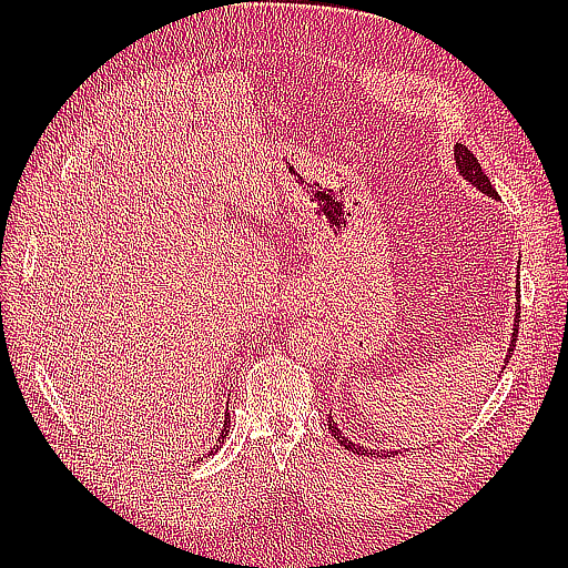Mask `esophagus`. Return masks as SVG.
<instances>
[{
  "label": "esophagus",
  "mask_w": 568,
  "mask_h": 568,
  "mask_svg": "<svg viewBox=\"0 0 568 568\" xmlns=\"http://www.w3.org/2000/svg\"><path fill=\"white\" fill-rule=\"evenodd\" d=\"M305 307H307V295L303 291H295V293H291V297L285 300L287 315H297V312H303Z\"/></svg>",
  "instance_id": "esophagus-1"
}]
</instances>
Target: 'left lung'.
<instances>
[{
    "instance_id": "1",
    "label": "left lung",
    "mask_w": 568,
    "mask_h": 568,
    "mask_svg": "<svg viewBox=\"0 0 568 568\" xmlns=\"http://www.w3.org/2000/svg\"><path fill=\"white\" fill-rule=\"evenodd\" d=\"M454 155H456V165H458V173L464 175V180H468L470 185H476L480 192H486V195H490V197H496L498 200V192H496V187L490 185V180H488V175L480 171V163L476 161V155L470 153L464 143H456L454 146ZM520 305H517V312H515V324H513V342H510V348H508V356H505V361L503 364L508 366V361H510V354L515 352V342H517V327H520ZM505 366H503V371H505ZM329 422V432L334 434V439L339 442L344 449H348V452H354V454H361V456H376V452H371V449H366V446H358V444H354V442H348L344 434L336 429V425L332 422V417L327 419ZM381 454H385V452H381ZM378 454V456H381ZM388 454H397V452H388ZM385 454V456H388Z\"/></svg>"
}]
</instances>
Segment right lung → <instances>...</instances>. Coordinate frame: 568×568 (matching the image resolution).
I'll return each instance as SVG.
<instances>
[{
    "mask_svg": "<svg viewBox=\"0 0 568 568\" xmlns=\"http://www.w3.org/2000/svg\"><path fill=\"white\" fill-rule=\"evenodd\" d=\"M226 432H229V415H226V419H224V427H222V434H220V444L224 442V437H226Z\"/></svg>",
    "mask_w": 568,
    "mask_h": 568,
    "instance_id": "obj_1",
    "label": "right lung"
}]
</instances>
